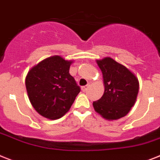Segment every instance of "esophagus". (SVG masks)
<instances>
[{
    "label": "esophagus",
    "instance_id": "34e87169",
    "mask_svg": "<svg viewBox=\"0 0 160 160\" xmlns=\"http://www.w3.org/2000/svg\"><path fill=\"white\" fill-rule=\"evenodd\" d=\"M89 87L90 84H88V85L84 86V87H82V92H86V91L89 88Z\"/></svg>",
    "mask_w": 160,
    "mask_h": 160
}]
</instances>
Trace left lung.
Returning a JSON list of instances; mask_svg holds the SVG:
<instances>
[{"label": "left lung", "mask_w": 160, "mask_h": 160, "mask_svg": "<svg viewBox=\"0 0 160 160\" xmlns=\"http://www.w3.org/2000/svg\"><path fill=\"white\" fill-rule=\"evenodd\" d=\"M104 79L105 92L93 102L94 109L107 120L124 117L134 105L139 91L135 75L125 66L110 57L96 60Z\"/></svg>", "instance_id": "left-lung-1"}]
</instances>
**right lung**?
<instances>
[{
	"instance_id": "add662e5",
	"label": "right lung",
	"mask_w": 160,
	"mask_h": 160,
	"mask_svg": "<svg viewBox=\"0 0 160 160\" xmlns=\"http://www.w3.org/2000/svg\"><path fill=\"white\" fill-rule=\"evenodd\" d=\"M72 61L59 55L47 58L28 72L25 85L36 111L49 119L64 115L81 89L69 74Z\"/></svg>"
}]
</instances>
